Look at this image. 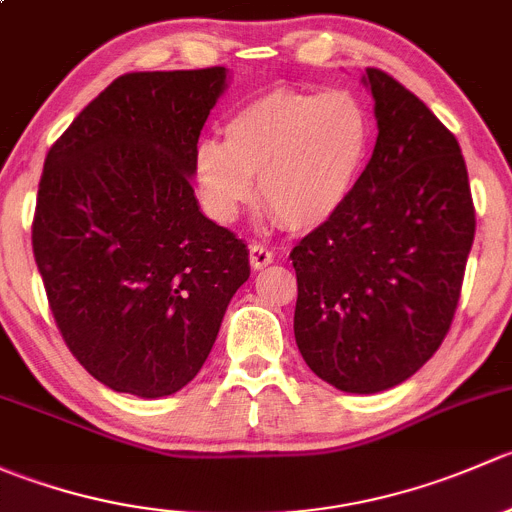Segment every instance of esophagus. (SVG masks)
I'll list each match as a JSON object with an SVG mask.
<instances>
[{"label": "esophagus", "mask_w": 512, "mask_h": 512, "mask_svg": "<svg viewBox=\"0 0 512 512\" xmlns=\"http://www.w3.org/2000/svg\"><path fill=\"white\" fill-rule=\"evenodd\" d=\"M272 260H275V255H272V250H267L265 245H250V265L252 270H262V267L272 265Z\"/></svg>", "instance_id": "esophagus-1"}]
</instances>
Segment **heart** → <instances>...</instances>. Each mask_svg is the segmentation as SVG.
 Here are the masks:
<instances>
[{"label":"heart","instance_id":"heart-1","mask_svg":"<svg viewBox=\"0 0 512 512\" xmlns=\"http://www.w3.org/2000/svg\"><path fill=\"white\" fill-rule=\"evenodd\" d=\"M369 113L347 91L275 89L242 103L223 143L193 151V180L205 210L230 223L260 188V200L289 230H317L342 213L364 173Z\"/></svg>","mask_w":512,"mask_h":512}]
</instances>
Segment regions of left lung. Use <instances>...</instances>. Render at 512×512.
Segmentation results:
<instances>
[{"label": "left lung", "mask_w": 512, "mask_h": 512, "mask_svg": "<svg viewBox=\"0 0 512 512\" xmlns=\"http://www.w3.org/2000/svg\"><path fill=\"white\" fill-rule=\"evenodd\" d=\"M379 136L356 190L292 250L294 339L347 394H379L441 347L476 235L466 160L426 103L366 69Z\"/></svg>", "instance_id": "obj_1"}]
</instances>
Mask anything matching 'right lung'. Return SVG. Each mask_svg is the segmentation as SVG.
I'll return each instance as SVG.
<instances>
[{
    "label": "right lung",
    "mask_w": 512,
    "mask_h": 512,
    "mask_svg": "<svg viewBox=\"0 0 512 512\" xmlns=\"http://www.w3.org/2000/svg\"><path fill=\"white\" fill-rule=\"evenodd\" d=\"M227 69L118 76L51 146L32 245L66 347L121 394L160 399L195 379L247 245L200 210L193 151Z\"/></svg>",
    "instance_id": "right-lung-1"
}]
</instances>
